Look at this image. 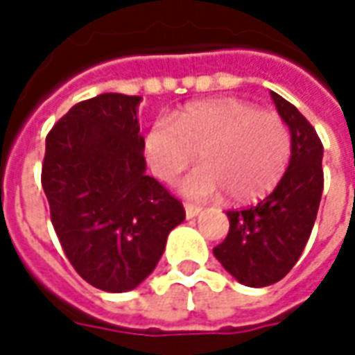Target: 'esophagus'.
<instances>
[{
  "label": "esophagus",
  "mask_w": 355,
  "mask_h": 355,
  "mask_svg": "<svg viewBox=\"0 0 355 355\" xmlns=\"http://www.w3.org/2000/svg\"><path fill=\"white\" fill-rule=\"evenodd\" d=\"M184 211H186V218H196V216L201 213V207L192 205V203H184Z\"/></svg>",
  "instance_id": "1"
}]
</instances>
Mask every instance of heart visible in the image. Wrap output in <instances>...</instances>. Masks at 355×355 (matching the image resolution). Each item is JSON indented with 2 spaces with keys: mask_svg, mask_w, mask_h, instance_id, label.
I'll list each match as a JSON object with an SVG mask.
<instances>
[{
  "mask_svg": "<svg viewBox=\"0 0 355 355\" xmlns=\"http://www.w3.org/2000/svg\"><path fill=\"white\" fill-rule=\"evenodd\" d=\"M144 150L154 175L171 182L196 162L203 165L180 182L192 200L223 192L236 201L259 200L272 192L291 162V132L282 117L236 98L188 104L175 119L150 125Z\"/></svg>",
  "mask_w": 355,
  "mask_h": 355,
  "instance_id": "heart-1",
  "label": "heart"
}]
</instances>
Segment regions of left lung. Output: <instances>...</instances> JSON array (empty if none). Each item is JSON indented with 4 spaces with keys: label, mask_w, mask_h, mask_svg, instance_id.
Returning a JSON list of instances; mask_svg holds the SVG:
<instances>
[{
    "label": "left lung",
    "mask_w": 355,
    "mask_h": 355,
    "mask_svg": "<svg viewBox=\"0 0 355 355\" xmlns=\"http://www.w3.org/2000/svg\"><path fill=\"white\" fill-rule=\"evenodd\" d=\"M291 132V162L274 192L247 209L226 211L228 236L213 249L216 261L247 287H266L289 274L312 234L323 192V144L291 102L272 93Z\"/></svg>",
    "instance_id": "obj_1"
}]
</instances>
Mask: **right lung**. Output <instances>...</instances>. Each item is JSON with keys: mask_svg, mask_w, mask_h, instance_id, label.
<instances>
[{"mask_svg": "<svg viewBox=\"0 0 355 355\" xmlns=\"http://www.w3.org/2000/svg\"><path fill=\"white\" fill-rule=\"evenodd\" d=\"M139 104L121 93L78 102L45 139L42 184L53 228L76 272L108 293L139 287L186 216L146 175Z\"/></svg>", "mask_w": 355, "mask_h": 355, "instance_id": "obj_1", "label": "right lung"}]
</instances>
